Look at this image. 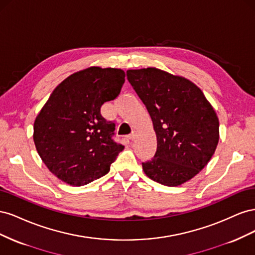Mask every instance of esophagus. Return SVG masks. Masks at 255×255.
<instances>
[{
  "instance_id": "esophagus-1",
  "label": "esophagus",
  "mask_w": 255,
  "mask_h": 255,
  "mask_svg": "<svg viewBox=\"0 0 255 255\" xmlns=\"http://www.w3.org/2000/svg\"><path fill=\"white\" fill-rule=\"evenodd\" d=\"M136 136H137V132H136V130H133V132L130 133V135H129V139L130 140H135L136 139Z\"/></svg>"
}]
</instances>
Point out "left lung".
Here are the masks:
<instances>
[{"instance_id":"8db88e82","label":"left lung","mask_w":255,"mask_h":255,"mask_svg":"<svg viewBox=\"0 0 255 255\" xmlns=\"http://www.w3.org/2000/svg\"><path fill=\"white\" fill-rule=\"evenodd\" d=\"M156 134L157 149L142 170L166 186H180L208 164L219 141V120L196 84L157 68L128 70Z\"/></svg>"}]
</instances>
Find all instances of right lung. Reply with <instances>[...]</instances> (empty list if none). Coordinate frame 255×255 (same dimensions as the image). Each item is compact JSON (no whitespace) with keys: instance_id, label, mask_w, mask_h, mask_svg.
<instances>
[{"instance_id":"obj_1","label":"right lung","mask_w":255,"mask_h":255,"mask_svg":"<svg viewBox=\"0 0 255 255\" xmlns=\"http://www.w3.org/2000/svg\"><path fill=\"white\" fill-rule=\"evenodd\" d=\"M125 78L121 69L89 67L53 90L35 119L33 138L42 161L59 180L82 186L110 171L125 146L112 139L115 123L100 112L120 94Z\"/></svg>"}]
</instances>
